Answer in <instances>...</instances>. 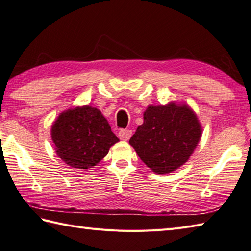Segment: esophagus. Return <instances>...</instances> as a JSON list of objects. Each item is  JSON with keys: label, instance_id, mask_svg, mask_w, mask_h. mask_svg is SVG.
I'll return each mask as SVG.
<instances>
[{"label": "esophagus", "instance_id": "34e87169", "mask_svg": "<svg viewBox=\"0 0 251 251\" xmlns=\"http://www.w3.org/2000/svg\"><path fill=\"white\" fill-rule=\"evenodd\" d=\"M132 135V131L130 129H121L119 131V137L122 140H128Z\"/></svg>", "mask_w": 251, "mask_h": 251}]
</instances>
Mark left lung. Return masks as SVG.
<instances>
[{
  "label": "left lung",
  "mask_w": 251,
  "mask_h": 251,
  "mask_svg": "<svg viewBox=\"0 0 251 251\" xmlns=\"http://www.w3.org/2000/svg\"><path fill=\"white\" fill-rule=\"evenodd\" d=\"M129 144L155 173L176 170L189 159L202 135L196 113L187 104L149 106Z\"/></svg>",
  "instance_id": "1"
}]
</instances>
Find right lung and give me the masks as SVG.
Wrapping results in <instances>:
<instances>
[{
  "instance_id": "obj_1",
  "label": "right lung",
  "mask_w": 251,
  "mask_h": 251,
  "mask_svg": "<svg viewBox=\"0 0 251 251\" xmlns=\"http://www.w3.org/2000/svg\"><path fill=\"white\" fill-rule=\"evenodd\" d=\"M51 138L56 155L75 169L96 166L120 141L97 108L77 107L62 112L52 125Z\"/></svg>"
}]
</instances>
